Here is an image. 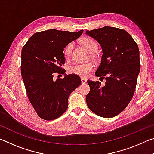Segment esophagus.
Returning <instances> with one entry per match:
<instances>
[{"label":"esophagus","instance_id":"34e87169","mask_svg":"<svg viewBox=\"0 0 154 154\" xmlns=\"http://www.w3.org/2000/svg\"><path fill=\"white\" fill-rule=\"evenodd\" d=\"M81 80H82V83H85L87 82V79H85V78H82V79H81Z\"/></svg>","mask_w":154,"mask_h":154}]
</instances>
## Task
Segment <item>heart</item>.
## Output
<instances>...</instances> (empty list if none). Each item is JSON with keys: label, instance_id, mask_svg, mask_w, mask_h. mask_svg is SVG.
<instances>
[{"label": "heart", "instance_id": "obj_1", "mask_svg": "<svg viewBox=\"0 0 154 154\" xmlns=\"http://www.w3.org/2000/svg\"><path fill=\"white\" fill-rule=\"evenodd\" d=\"M80 42L90 53H94L97 50L98 44L92 38L84 36V37L81 38ZM72 46H73L72 43H69L64 48L63 53L64 58L66 59H69L71 56ZM92 69L93 65L90 62H88V63H76L69 67V72L70 73L76 75L78 76L87 77L89 75L90 72L92 71Z\"/></svg>", "mask_w": 154, "mask_h": 154}]
</instances>
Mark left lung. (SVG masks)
<instances>
[{
  "mask_svg": "<svg viewBox=\"0 0 154 154\" xmlns=\"http://www.w3.org/2000/svg\"><path fill=\"white\" fill-rule=\"evenodd\" d=\"M103 49L101 63L96 76L105 79L88 80L90 88L86 96L88 106L103 118H113L126 109L133 97L140 71L139 50L137 43L126 30L105 26L87 30Z\"/></svg>",
  "mask_w": 154,
  "mask_h": 154,
  "instance_id": "left-lung-1",
  "label": "left lung"
}]
</instances>
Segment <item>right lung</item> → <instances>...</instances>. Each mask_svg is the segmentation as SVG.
I'll return each instance as SVG.
<instances>
[{
  "label": "right lung",
  "instance_id": "right-lung-1",
  "mask_svg": "<svg viewBox=\"0 0 154 154\" xmlns=\"http://www.w3.org/2000/svg\"><path fill=\"white\" fill-rule=\"evenodd\" d=\"M78 32L51 29L36 32L22 50L21 74L31 105L41 118L53 120L68 108V98L80 85L78 75L70 74L53 79L55 73L63 75L65 63L64 48L79 38Z\"/></svg>",
  "mask_w": 154,
  "mask_h": 154
}]
</instances>
